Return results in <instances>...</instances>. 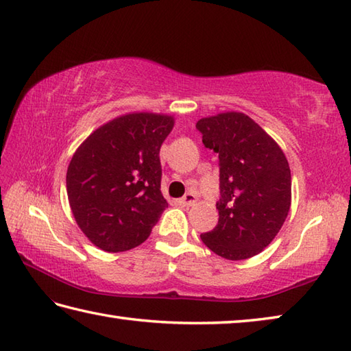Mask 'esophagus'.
I'll return each mask as SVG.
<instances>
[{"mask_svg": "<svg viewBox=\"0 0 351 351\" xmlns=\"http://www.w3.org/2000/svg\"><path fill=\"white\" fill-rule=\"evenodd\" d=\"M197 201V197H196V195H193V193H187L185 195L184 197H181L180 201V205H182V207H191V205H195V202Z\"/></svg>", "mask_w": 351, "mask_h": 351, "instance_id": "esophagus-1", "label": "esophagus"}]
</instances>
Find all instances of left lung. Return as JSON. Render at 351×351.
Masks as SVG:
<instances>
[{
	"label": "left lung",
	"mask_w": 351,
	"mask_h": 351,
	"mask_svg": "<svg viewBox=\"0 0 351 351\" xmlns=\"http://www.w3.org/2000/svg\"><path fill=\"white\" fill-rule=\"evenodd\" d=\"M205 147L219 155V222L201 234L217 256L245 260L278 234L291 208V169L283 150L242 112L196 123Z\"/></svg>",
	"instance_id": "8db88e82"
}]
</instances>
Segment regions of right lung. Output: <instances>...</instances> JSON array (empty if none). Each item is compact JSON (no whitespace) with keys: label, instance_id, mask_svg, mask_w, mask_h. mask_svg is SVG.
<instances>
[{"label":"right lung","instance_id":"obj_1","mask_svg":"<svg viewBox=\"0 0 351 351\" xmlns=\"http://www.w3.org/2000/svg\"><path fill=\"white\" fill-rule=\"evenodd\" d=\"M173 125L170 115L126 114L95 129L74 152L68 201L79 228L100 250L141 245L167 208L160 149Z\"/></svg>","mask_w":351,"mask_h":351}]
</instances>
